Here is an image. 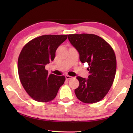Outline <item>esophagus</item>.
I'll return each mask as SVG.
<instances>
[{
	"label": "esophagus",
	"instance_id": "34e87169",
	"mask_svg": "<svg viewBox=\"0 0 133 133\" xmlns=\"http://www.w3.org/2000/svg\"><path fill=\"white\" fill-rule=\"evenodd\" d=\"M65 77H66V78L67 80L71 79V78H73V77H71V76H70L69 75H66V76H65Z\"/></svg>",
	"mask_w": 133,
	"mask_h": 133
}]
</instances>
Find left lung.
Returning a JSON list of instances; mask_svg holds the SVG:
<instances>
[{
	"mask_svg": "<svg viewBox=\"0 0 133 133\" xmlns=\"http://www.w3.org/2000/svg\"><path fill=\"white\" fill-rule=\"evenodd\" d=\"M68 39L79 53L81 62L89 66L88 78L77 77L79 86L75 90L76 96L83 103L98 102L109 92L115 77L114 50L106 41L95 35H69Z\"/></svg>",
	"mask_w": 133,
	"mask_h": 133,
	"instance_id": "left-lung-1",
	"label": "left lung"
}]
</instances>
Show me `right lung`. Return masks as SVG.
Returning <instances> with one entry per match:
<instances>
[{
  "instance_id": "1",
  "label": "right lung",
  "mask_w": 133,
  "mask_h": 133,
  "mask_svg": "<svg viewBox=\"0 0 133 133\" xmlns=\"http://www.w3.org/2000/svg\"><path fill=\"white\" fill-rule=\"evenodd\" d=\"M67 38V35H43L28 42L20 53V80L29 95L37 102L53 100L64 84V76L49 75L45 66L55 59L56 50Z\"/></svg>"
}]
</instances>
